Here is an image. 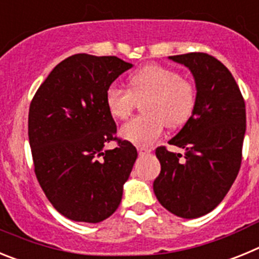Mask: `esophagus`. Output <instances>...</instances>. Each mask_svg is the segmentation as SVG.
<instances>
[{
  "label": "esophagus",
  "mask_w": 259,
  "mask_h": 259,
  "mask_svg": "<svg viewBox=\"0 0 259 259\" xmlns=\"http://www.w3.org/2000/svg\"><path fill=\"white\" fill-rule=\"evenodd\" d=\"M137 150H139V154L140 155H144V154H149L152 150L148 149V148H143V146H140V148H137Z\"/></svg>",
  "instance_id": "34e87169"
}]
</instances>
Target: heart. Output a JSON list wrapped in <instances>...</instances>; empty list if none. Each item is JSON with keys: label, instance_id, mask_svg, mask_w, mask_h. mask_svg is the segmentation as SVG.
<instances>
[{"label": "heart", "instance_id": "b5f03b06", "mask_svg": "<svg viewBox=\"0 0 259 259\" xmlns=\"http://www.w3.org/2000/svg\"><path fill=\"white\" fill-rule=\"evenodd\" d=\"M130 89L113 83L106 91V106L116 119H125L137 100L143 102L141 115L131 118L120 128V136L139 146H149L161 136L164 125L179 128L191 119L196 107V89L179 72L159 65L134 71Z\"/></svg>", "mask_w": 259, "mask_h": 259}]
</instances>
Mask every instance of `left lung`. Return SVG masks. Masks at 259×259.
<instances>
[{
	"instance_id": "obj_1",
	"label": "left lung",
	"mask_w": 259,
	"mask_h": 259,
	"mask_svg": "<svg viewBox=\"0 0 259 259\" xmlns=\"http://www.w3.org/2000/svg\"><path fill=\"white\" fill-rule=\"evenodd\" d=\"M191 70L196 83V107L191 119L155 155L161 172L153 183L162 206L180 218L193 219L218 206L241 166L246 130L245 102L226 66L206 53L168 57Z\"/></svg>"
}]
</instances>
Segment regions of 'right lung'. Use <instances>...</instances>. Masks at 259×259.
<instances>
[{"mask_svg":"<svg viewBox=\"0 0 259 259\" xmlns=\"http://www.w3.org/2000/svg\"><path fill=\"white\" fill-rule=\"evenodd\" d=\"M131 67L114 56L74 54L53 68L32 98L28 137L36 178L71 221L102 222L122 201L137 150L115 136L106 91ZM113 140L118 148L105 151Z\"/></svg>","mask_w":259,"mask_h":259,"instance_id":"1","label":"right lung"}]
</instances>
